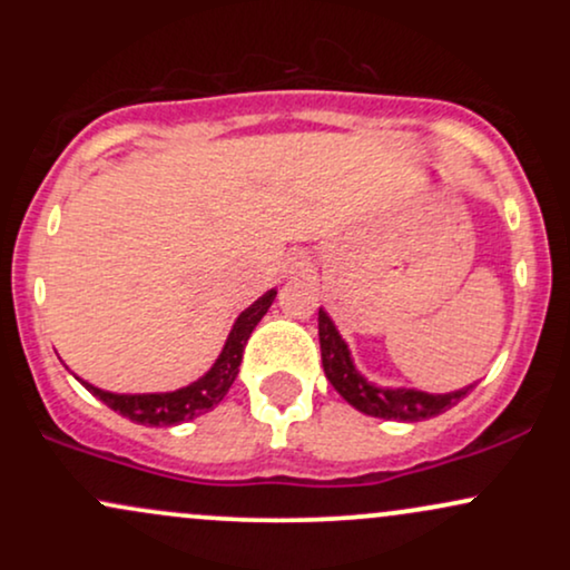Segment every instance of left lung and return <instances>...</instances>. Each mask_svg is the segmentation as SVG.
Returning a JSON list of instances; mask_svg holds the SVG:
<instances>
[{"instance_id":"obj_1","label":"left lung","mask_w":570,"mask_h":570,"mask_svg":"<svg viewBox=\"0 0 570 570\" xmlns=\"http://www.w3.org/2000/svg\"><path fill=\"white\" fill-rule=\"evenodd\" d=\"M318 343H322V364L326 381L335 385V391L351 407L372 417H383V421H429V417L440 415V412L450 410L453 404L461 402L474 383L463 385L458 391H448V394H429L421 389H404V385H381L362 375L353 362V353L345 343L343 335L337 332L335 322L324 307H318Z\"/></svg>"}]
</instances>
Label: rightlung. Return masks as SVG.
<instances>
[{
	"mask_svg": "<svg viewBox=\"0 0 570 570\" xmlns=\"http://www.w3.org/2000/svg\"><path fill=\"white\" fill-rule=\"evenodd\" d=\"M276 289H267L263 297L254 299L246 311L238 313L233 322L230 335H227L225 345H222L217 362L212 364L198 381L181 385L176 391H158V394H112L98 385L80 381L85 389L96 399H101L107 407L120 412L128 421L141 423V426H179V423L193 421V417L203 415L225 399L235 377H238L240 358H244V348L252 337L254 326L263 322L267 307L276 299Z\"/></svg>",
	"mask_w": 570,
	"mask_h": 570,
	"instance_id": "obj_1",
	"label": "right lung"
}]
</instances>
